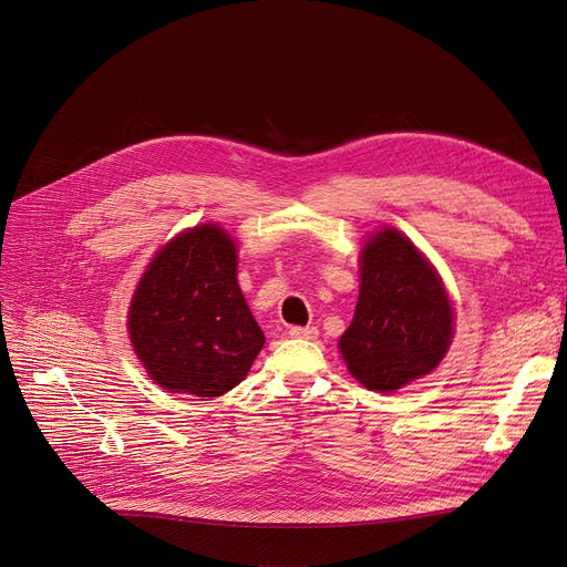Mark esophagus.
<instances>
[{"instance_id":"esophagus-1","label":"esophagus","mask_w":567,"mask_h":567,"mask_svg":"<svg viewBox=\"0 0 567 567\" xmlns=\"http://www.w3.org/2000/svg\"><path fill=\"white\" fill-rule=\"evenodd\" d=\"M291 338H301V340H315L319 336V331L315 326H291L289 329Z\"/></svg>"}]
</instances>
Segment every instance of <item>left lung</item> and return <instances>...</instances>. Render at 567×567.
Returning <instances> with one entry per match:
<instances>
[{"label":"left lung","instance_id":"8db88e82","mask_svg":"<svg viewBox=\"0 0 567 567\" xmlns=\"http://www.w3.org/2000/svg\"><path fill=\"white\" fill-rule=\"evenodd\" d=\"M453 303L427 257L383 227L361 250V291L338 347L365 389L395 393L430 374L453 342Z\"/></svg>","mask_w":567,"mask_h":567}]
</instances>
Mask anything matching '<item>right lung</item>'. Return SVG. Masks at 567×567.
Here are the masks:
<instances>
[{
	"label": "right lung",
	"instance_id": "add662e5",
	"mask_svg": "<svg viewBox=\"0 0 567 567\" xmlns=\"http://www.w3.org/2000/svg\"><path fill=\"white\" fill-rule=\"evenodd\" d=\"M236 246L206 223L165 244L128 308L140 363L161 389L218 398L241 383L264 347L236 280Z\"/></svg>",
	"mask_w": 567,
	"mask_h": 567
}]
</instances>
